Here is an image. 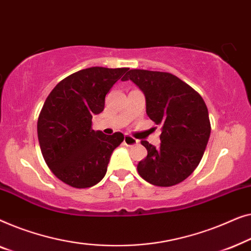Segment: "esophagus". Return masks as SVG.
I'll list each match as a JSON object with an SVG mask.
<instances>
[{
	"mask_svg": "<svg viewBox=\"0 0 251 251\" xmlns=\"http://www.w3.org/2000/svg\"><path fill=\"white\" fill-rule=\"evenodd\" d=\"M124 143L126 144V146H128V147L136 146V144H139V140L134 139V137H132V136L126 135L125 139H124Z\"/></svg>",
	"mask_w": 251,
	"mask_h": 251,
	"instance_id": "34e87169",
	"label": "esophagus"
}]
</instances>
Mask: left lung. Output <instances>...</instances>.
<instances>
[{"mask_svg": "<svg viewBox=\"0 0 251 251\" xmlns=\"http://www.w3.org/2000/svg\"><path fill=\"white\" fill-rule=\"evenodd\" d=\"M130 79L146 97L147 115L161 125L160 146L147 141L148 156L137 165L141 177L157 186L184 181L199 165L210 136L207 105L191 86L169 73L130 69Z\"/></svg>", "mask_w": 251, "mask_h": 251, "instance_id": "left-lung-1", "label": "left lung"}]
</instances>
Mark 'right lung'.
Listing matches in <instances>:
<instances>
[{
	"instance_id": "add662e5",
	"label": "right lung",
	"mask_w": 251,
	"mask_h": 251,
	"mask_svg": "<svg viewBox=\"0 0 251 251\" xmlns=\"http://www.w3.org/2000/svg\"><path fill=\"white\" fill-rule=\"evenodd\" d=\"M127 70H79L56 84L44 102L37 122L42 154L56 177L73 188L98 184L112 151L124 141L121 132L105 135L92 129V118L103 111L105 95Z\"/></svg>"
}]
</instances>
